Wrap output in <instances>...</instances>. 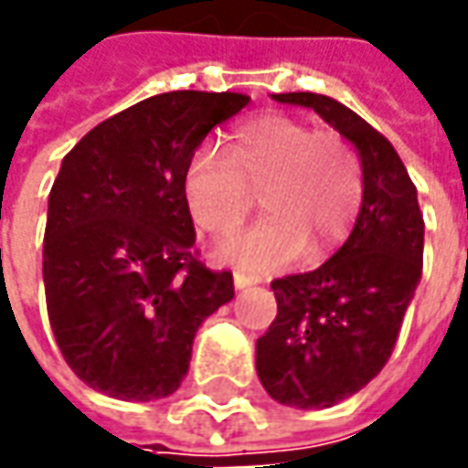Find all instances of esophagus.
<instances>
[{"instance_id":"obj_1","label":"esophagus","mask_w":468,"mask_h":468,"mask_svg":"<svg viewBox=\"0 0 468 468\" xmlns=\"http://www.w3.org/2000/svg\"><path fill=\"white\" fill-rule=\"evenodd\" d=\"M233 282H235V290H246V287H250V284H259V282H261V280H259L256 274H246V271H235Z\"/></svg>"}]
</instances>
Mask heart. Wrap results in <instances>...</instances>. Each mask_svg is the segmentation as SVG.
I'll return each mask as SVG.
<instances>
[{"label": "heart", "mask_w": 468, "mask_h": 468, "mask_svg": "<svg viewBox=\"0 0 468 468\" xmlns=\"http://www.w3.org/2000/svg\"><path fill=\"white\" fill-rule=\"evenodd\" d=\"M261 188L269 218L222 246V259L264 271L298 259L318 261L339 249L360 215L365 178L345 137L315 132L282 113L240 123L228 150L202 144L184 170V199L209 235H230Z\"/></svg>", "instance_id": "obj_1"}]
</instances>
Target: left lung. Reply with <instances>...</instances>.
I'll return each mask as SVG.
<instances>
[{
  "label": "left lung",
  "instance_id": "left-lung-1",
  "mask_svg": "<svg viewBox=\"0 0 468 468\" xmlns=\"http://www.w3.org/2000/svg\"><path fill=\"white\" fill-rule=\"evenodd\" d=\"M271 98L314 108L363 165V207L345 246L314 271L271 282L277 318L256 342L266 394L284 407L324 410L357 394L388 363L422 277L425 222L401 157L355 111L315 92Z\"/></svg>",
  "mask_w": 468,
  "mask_h": 468
}]
</instances>
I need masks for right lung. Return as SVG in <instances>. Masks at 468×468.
Wrapping results in <instances>:
<instances>
[{"instance_id": "obj_1", "label": "right lung", "mask_w": 468, "mask_h": 468, "mask_svg": "<svg viewBox=\"0 0 468 468\" xmlns=\"http://www.w3.org/2000/svg\"><path fill=\"white\" fill-rule=\"evenodd\" d=\"M249 105L176 90L98 123L61 160L43 235L46 308L74 376L123 401L170 396L233 274L197 261L184 170L204 137Z\"/></svg>"}]
</instances>
